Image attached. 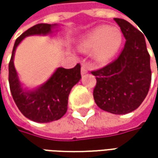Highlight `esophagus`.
Listing matches in <instances>:
<instances>
[{"instance_id": "34e87169", "label": "esophagus", "mask_w": 158, "mask_h": 158, "mask_svg": "<svg viewBox=\"0 0 158 158\" xmlns=\"http://www.w3.org/2000/svg\"><path fill=\"white\" fill-rule=\"evenodd\" d=\"M86 73H88V67H87V65L82 64V67H81V74H82V75H84V74H86Z\"/></svg>"}]
</instances>
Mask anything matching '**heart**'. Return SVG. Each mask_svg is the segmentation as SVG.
I'll use <instances>...</instances> for the list:
<instances>
[{
  "label": "heart",
  "mask_w": 158,
  "mask_h": 158,
  "mask_svg": "<svg viewBox=\"0 0 158 158\" xmlns=\"http://www.w3.org/2000/svg\"><path fill=\"white\" fill-rule=\"evenodd\" d=\"M123 43V35L117 28L102 25L85 35L78 44L82 52L93 50V56L99 62L112 59Z\"/></svg>",
  "instance_id": "b5f03b06"
}]
</instances>
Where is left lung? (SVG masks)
I'll use <instances>...</instances> for the list:
<instances>
[{
	"mask_svg": "<svg viewBox=\"0 0 158 158\" xmlns=\"http://www.w3.org/2000/svg\"><path fill=\"white\" fill-rule=\"evenodd\" d=\"M114 20L124 35L125 46L115 60L91 71L97 79L93 97L102 110L126 114L138 108L149 92L150 56L143 34L124 19Z\"/></svg>",
	"mask_w": 158,
	"mask_h": 158,
	"instance_id": "8db88e82",
	"label": "left lung"
}]
</instances>
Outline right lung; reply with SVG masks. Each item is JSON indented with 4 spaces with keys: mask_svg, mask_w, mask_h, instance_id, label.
Wrapping results in <instances>:
<instances>
[{
    "mask_svg": "<svg viewBox=\"0 0 158 158\" xmlns=\"http://www.w3.org/2000/svg\"><path fill=\"white\" fill-rule=\"evenodd\" d=\"M54 24L39 23L19 36L15 42L9 63V82L11 95L20 112L29 119L47 123L60 118L68 110L70 90L81 79V65L73 69L59 68L50 79L33 91H24L14 67L15 48L25 37L31 35H46L52 31Z\"/></svg>",
    "mask_w": 158,
    "mask_h": 158,
    "instance_id": "1",
    "label": "right lung"
}]
</instances>
